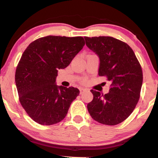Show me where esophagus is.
Segmentation results:
<instances>
[{
	"label": "esophagus",
	"mask_w": 158,
	"mask_h": 158,
	"mask_svg": "<svg viewBox=\"0 0 158 158\" xmlns=\"http://www.w3.org/2000/svg\"><path fill=\"white\" fill-rule=\"evenodd\" d=\"M85 91H86V89H84V88H81L80 89V94H83L84 92H85Z\"/></svg>",
	"instance_id": "34e87169"
}]
</instances>
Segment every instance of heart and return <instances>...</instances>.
Masks as SVG:
<instances>
[{
	"label": "heart",
	"mask_w": 158,
	"mask_h": 158,
	"mask_svg": "<svg viewBox=\"0 0 158 158\" xmlns=\"http://www.w3.org/2000/svg\"><path fill=\"white\" fill-rule=\"evenodd\" d=\"M86 81H85V80H84V81H83V82H85Z\"/></svg>",
	"instance_id": "1"
}]
</instances>
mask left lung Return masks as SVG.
Masks as SVG:
<instances>
[{
  "mask_svg": "<svg viewBox=\"0 0 158 158\" xmlns=\"http://www.w3.org/2000/svg\"><path fill=\"white\" fill-rule=\"evenodd\" d=\"M88 48L98 55V75L110 81L106 94L91 89L94 98L87 104L90 116L98 123L115 126L133 111L140 98L143 72L133 49L112 37H84Z\"/></svg>",
  "mask_w": 158,
  "mask_h": 158,
  "instance_id": "1",
  "label": "left lung"
}]
</instances>
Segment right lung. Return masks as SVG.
Listing matches in <instances>:
<instances>
[{
  "label": "right lung",
  "instance_id": "right-lung-1",
  "mask_svg": "<svg viewBox=\"0 0 158 158\" xmlns=\"http://www.w3.org/2000/svg\"><path fill=\"white\" fill-rule=\"evenodd\" d=\"M85 44L82 37L49 35L31 42L16 68L20 102L36 123L50 126L64 118L79 94L74 87L57 86V72L69 65Z\"/></svg>",
  "mask_w": 158,
  "mask_h": 158
}]
</instances>
